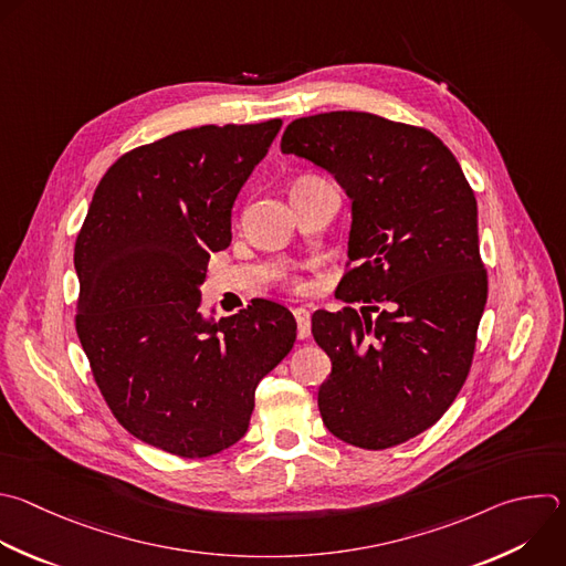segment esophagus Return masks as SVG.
<instances>
[{
    "label": "esophagus",
    "instance_id": "1",
    "mask_svg": "<svg viewBox=\"0 0 566 566\" xmlns=\"http://www.w3.org/2000/svg\"><path fill=\"white\" fill-rule=\"evenodd\" d=\"M293 315L297 322V337L306 339L311 335V313L300 306V308H293Z\"/></svg>",
    "mask_w": 566,
    "mask_h": 566
}]
</instances>
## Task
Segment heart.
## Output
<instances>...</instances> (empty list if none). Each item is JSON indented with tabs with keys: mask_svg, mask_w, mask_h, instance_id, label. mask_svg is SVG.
Returning a JSON list of instances; mask_svg holds the SVG:
<instances>
[{
	"mask_svg": "<svg viewBox=\"0 0 566 566\" xmlns=\"http://www.w3.org/2000/svg\"><path fill=\"white\" fill-rule=\"evenodd\" d=\"M293 284H295V286H300V282H293Z\"/></svg>",
	"mask_w": 566,
	"mask_h": 566,
	"instance_id": "obj_1",
	"label": "heart"
}]
</instances>
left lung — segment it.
<instances>
[{
	"mask_svg": "<svg viewBox=\"0 0 566 566\" xmlns=\"http://www.w3.org/2000/svg\"><path fill=\"white\" fill-rule=\"evenodd\" d=\"M280 146L326 168L353 211L335 295L366 306L311 317L331 357L322 422L359 449L398 447L447 413L473 361L489 293L473 188L431 130L373 113L300 117Z\"/></svg>",
	"mask_w": 566,
	"mask_h": 566,
	"instance_id": "obj_1",
	"label": "left lung"
}]
</instances>
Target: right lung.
Masks as SVG:
<instances>
[{
	"instance_id": "add662e5",
	"label": "right lung",
	"mask_w": 566,
	"mask_h": 566,
	"mask_svg": "<svg viewBox=\"0 0 566 566\" xmlns=\"http://www.w3.org/2000/svg\"><path fill=\"white\" fill-rule=\"evenodd\" d=\"M280 126L209 124L124 153L75 242V328L93 378L130 436L179 458L233 447L295 342L293 313L269 300L220 322L200 313L209 258L231 244L235 198Z\"/></svg>"
}]
</instances>
